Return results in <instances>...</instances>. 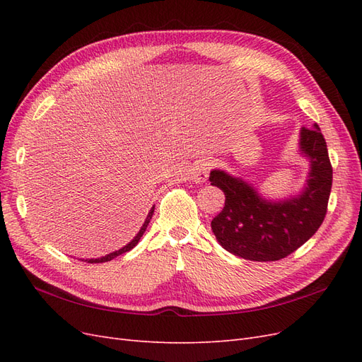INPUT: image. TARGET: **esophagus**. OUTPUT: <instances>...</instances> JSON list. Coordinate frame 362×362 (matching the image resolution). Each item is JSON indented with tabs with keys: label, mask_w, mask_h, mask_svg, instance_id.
Listing matches in <instances>:
<instances>
[{
	"label": "esophagus",
	"mask_w": 362,
	"mask_h": 362,
	"mask_svg": "<svg viewBox=\"0 0 362 362\" xmlns=\"http://www.w3.org/2000/svg\"><path fill=\"white\" fill-rule=\"evenodd\" d=\"M210 166L211 163L206 161V160H202V161H198L193 166L192 169V181L194 184H204L206 182V178H208V172H210Z\"/></svg>",
	"instance_id": "34e87169"
}]
</instances>
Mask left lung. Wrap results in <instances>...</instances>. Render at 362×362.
Segmentation results:
<instances>
[{
    "label": "left lung",
    "mask_w": 362,
    "mask_h": 362,
    "mask_svg": "<svg viewBox=\"0 0 362 362\" xmlns=\"http://www.w3.org/2000/svg\"><path fill=\"white\" fill-rule=\"evenodd\" d=\"M299 154L310 161L299 194L266 199L254 185L213 169L211 185L225 193V206L211 221L223 249L250 261H278L300 247L325 221L332 187V166L319 125L300 128Z\"/></svg>",
    "instance_id": "left-lung-1"
}]
</instances>
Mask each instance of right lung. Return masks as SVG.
<instances>
[{
    "label": "right lung",
    "instance_id": "add662e5",
    "mask_svg": "<svg viewBox=\"0 0 362 362\" xmlns=\"http://www.w3.org/2000/svg\"><path fill=\"white\" fill-rule=\"evenodd\" d=\"M154 208H156V205L151 208L148 216H146V218H145V223L141 225L140 231L136 234V237H134L133 240H131V242H129L127 246H124L122 249H119V250H115V252H112V254H108V255H105V257H101V258H90V259H86V261H87V262H92V264H93V262H105V261H110V259H113V258H116V257H119V255H122V254H125V252L133 249V247L139 243L140 237L144 235V233L146 231V228H148V225H149V221L152 218V214H154Z\"/></svg>",
    "mask_w": 362,
    "mask_h": 362
}]
</instances>
